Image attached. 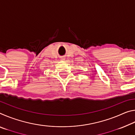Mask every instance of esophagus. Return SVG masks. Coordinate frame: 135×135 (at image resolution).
I'll list each match as a JSON object with an SVG mask.
<instances>
[{
	"instance_id": "34e87169",
	"label": "esophagus",
	"mask_w": 135,
	"mask_h": 135,
	"mask_svg": "<svg viewBox=\"0 0 135 135\" xmlns=\"http://www.w3.org/2000/svg\"><path fill=\"white\" fill-rule=\"evenodd\" d=\"M62 59V60H64V58H63V59Z\"/></svg>"
}]
</instances>
